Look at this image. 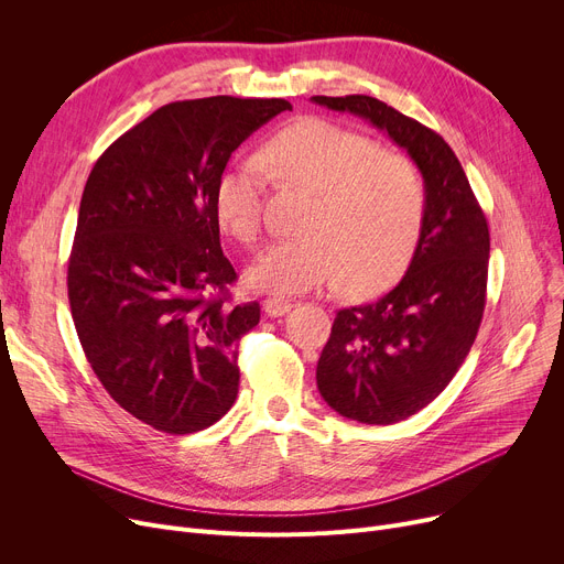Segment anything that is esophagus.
<instances>
[{
  "label": "esophagus",
  "mask_w": 564,
  "mask_h": 564,
  "mask_svg": "<svg viewBox=\"0 0 564 564\" xmlns=\"http://www.w3.org/2000/svg\"><path fill=\"white\" fill-rule=\"evenodd\" d=\"M262 311L270 315V317H281L285 313L292 311V304L288 300H279V297H267L262 302Z\"/></svg>",
  "instance_id": "obj_1"
}]
</instances>
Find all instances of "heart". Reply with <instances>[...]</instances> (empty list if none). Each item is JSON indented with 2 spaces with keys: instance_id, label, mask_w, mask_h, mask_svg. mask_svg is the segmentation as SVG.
<instances>
[{
  "instance_id": "heart-1",
  "label": "heart",
  "mask_w": 564,
  "mask_h": 564,
  "mask_svg": "<svg viewBox=\"0 0 564 564\" xmlns=\"http://www.w3.org/2000/svg\"><path fill=\"white\" fill-rule=\"evenodd\" d=\"M262 167L281 185L311 192L313 203L306 235L274 242L249 267L253 288L304 294L340 276L345 292L361 294L409 264L425 217L423 177L409 158L317 118L276 132L260 162H237L217 183V219L240 242H253L260 230Z\"/></svg>"
}]
</instances>
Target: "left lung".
<instances>
[{
  "mask_svg": "<svg viewBox=\"0 0 564 564\" xmlns=\"http://www.w3.org/2000/svg\"><path fill=\"white\" fill-rule=\"evenodd\" d=\"M311 100L387 132L425 183L423 230L406 274L377 302L338 311L317 361V389L334 411L391 425L448 387L478 336L489 226L453 148L434 130L370 96Z\"/></svg>",
  "mask_w": 564,
  "mask_h": 564,
  "instance_id": "1",
  "label": "left lung"
}]
</instances>
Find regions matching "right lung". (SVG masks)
<instances>
[{"instance_id":"1","label":"right lung","mask_w":564,"mask_h":564,"mask_svg":"<svg viewBox=\"0 0 564 564\" xmlns=\"http://www.w3.org/2000/svg\"><path fill=\"white\" fill-rule=\"evenodd\" d=\"M281 98L171 102L118 137L88 175L68 258L75 329L105 391L169 434L215 425L240 387L237 343L258 302L230 304L215 192Z\"/></svg>"}]
</instances>
